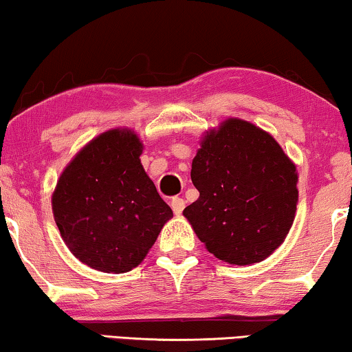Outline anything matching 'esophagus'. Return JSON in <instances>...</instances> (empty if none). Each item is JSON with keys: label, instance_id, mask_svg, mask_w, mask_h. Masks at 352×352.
<instances>
[{"label": "esophagus", "instance_id": "34e87169", "mask_svg": "<svg viewBox=\"0 0 352 352\" xmlns=\"http://www.w3.org/2000/svg\"><path fill=\"white\" fill-rule=\"evenodd\" d=\"M186 201L181 199V197H173L171 199V208L175 211V214H181L182 210H184Z\"/></svg>", "mask_w": 352, "mask_h": 352}]
</instances>
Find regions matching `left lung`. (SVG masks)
Listing matches in <instances>:
<instances>
[{
    "instance_id": "obj_1",
    "label": "left lung",
    "mask_w": 352,
    "mask_h": 352,
    "mask_svg": "<svg viewBox=\"0 0 352 352\" xmlns=\"http://www.w3.org/2000/svg\"><path fill=\"white\" fill-rule=\"evenodd\" d=\"M190 177L200 195L182 214L221 261L254 264L283 243L295 221L298 171L267 131L224 120L200 139Z\"/></svg>"
}]
</instances>
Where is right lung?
I'll use <instances>...</instances> for the list:
<instances>
[{"label":"right lung","instance_id":"obj_1","mask_svg":"<svg viewBox=\"0 0 352 352\" xmlns=\"http://www.w3.org/2000/svg\"><path fill=\"white\" fill-rule=\"evenodd\" d=\"M142 148L133 129L100 133L72 158L52 192L62 240L96 271L123 274L139 266L173 218L144 171Z\"/></svg>","mask_w":352,"mask_h":352}]
</instances>
